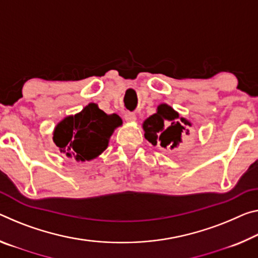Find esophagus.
<instances>
[{
    "mask_svg": "<svg viewBox=\"0 0 258 258\" xmlns=\"http://www.w3.org/2000/svg\"><path fill=\"white\" fill-rule=\"evenodd\" d=\"M136 119H137L136 113H133V112H126L125 113V120L127 122H133V121H136Z\"/></svg>",
    "mask_w": 258,
    "mask_h": 258,
    "instance_id": "esophagus-1",
    "label": "esophagus"
}]
</instances>
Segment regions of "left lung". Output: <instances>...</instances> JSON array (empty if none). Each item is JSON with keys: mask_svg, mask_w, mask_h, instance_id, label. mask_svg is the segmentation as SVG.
<instances>
[{"mask_svg": "<svg viewBox=\"0 0 258 258\" xmlns=\"http://www.w3.org/2000/svg\"><path fill=\"white\" fill-rule=\"evenodd\" d=\"M186 126H191V122L186 118L180 117L175 110L169 104H159L156 113L151 114L142 124L145 138L151 145L161 147H170L171 149L178 147L182 142V134H189Z\"/></svg>", "mask_w": 258, "mask_h": 258, "instance_id": "obj_1", "label": "left lung"}]
</instances>
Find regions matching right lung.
I'll list each match as a JSON object with an SVG mask.
<instances>
[{"label": "right lung", "mask_w": 258, "mask_h": 258, "mask_svg": "<svg viewBox=\"0 0 258 258\" xmlns=\"http://www.w3.org/2000/svg\"><path fill=\"white\" fill-rule=\"evenodd\" d=\"M122 124L116 113L107 114L96 103H89L80 112L65 117L54 130L59 151L77 162L92 161L108 148L110 137Z\"/></svg>", "instance_id": "1"}]
</instances>
